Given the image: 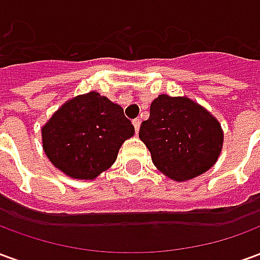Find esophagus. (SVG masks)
<instances>
[{"mask_svg": "<svg viewBox=\"0 0 260 260\" xmlns=\"http://www.w3.org/2000/svg\"><path fill=\"white\" fill-rule=\"evenodd\" d=\"M132 124H134V126H135L136 132H139V128H141V119L135 118L134 121H132Z\"/></svg>", "mask_w": 260, "mask_h": 260, "instance_id": "1", "label": "esophagus"}]
</instances>
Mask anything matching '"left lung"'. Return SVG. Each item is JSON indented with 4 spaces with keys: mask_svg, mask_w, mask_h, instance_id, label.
<instances>
[{
    "mask_svg": "<svg viewBox=\"0 0 260 260\" xmlns=\"http://www.w3.org/2000/svg\"><path fill=\"white\" fill-rule=\"evenodd\" d=\"M139 138L164 175L175 181L191 180L217 161L223 131L207 110L186 97L160 96L150 106Z\"/></svg>",
    "mask_w": 260,
    "mask_h": 260,
    "instance_id": "1",
    "label": "left lung"
}]
</instances>
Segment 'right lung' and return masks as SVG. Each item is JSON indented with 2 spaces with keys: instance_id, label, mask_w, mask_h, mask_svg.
<instances>
[{
  "instance_id": "right-lung-1",
  "label": "right lung",
  "mask_w": 260,
  "mask_h": 260,
  "mask_svg": "<svg viewBox=\"0 0 260 260\" xmlns=\"http://www.w3.org/2000/svg\"><path fill=\"white\" fill-rule=\"evenodd\" d=\"M135 128L124 110L90 91L65 103L43 126V149L69 177L93 180L110 169Z\"/></svg>"
}]
</instances>
